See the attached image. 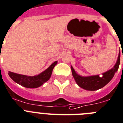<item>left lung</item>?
<instances>
[{"label":"left lung","instance_id":"left-lung-1","mask_svg":"<svg viewBox=\"0 0 123 123\" xmlns=\"http://www.w3.org/2000/svg\"><path fill=\"white\" fill-rule=\"evenodd\" d=\"M119 63H120V52L118 54V59L114 67L102 74V76L101 77L100 76V75H95L91 76H81L75 71L72 66H71V70L75 80L80 87L86 90L95 91L103 88L106 84H108L110 81L114 77L115 74L118 71Z\"/></svg>","mask_w":123,"mask_h":123}]
</instances>
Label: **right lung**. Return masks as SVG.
Here are the masks:
<instances>
[{
    "instance_id": "right-lung-1",
    "label": "right lung",
    "mask_w": 123,
    "mask_h": 123,
    "mask_svg": "<svg viewBox=\"0 0 123 123\" xmlns=\"http://www.w3.org/2000/svg\"><path fill=\"white\" fill-rule=\"evenodd\" d=\"M57 64V61H55L48 69L44 70L43 72L35 76H28L25 75L18 74L10 71L8 74L13 80L23 87L30 88H38L49 79L53 69Z\"/></svg>"
}]
</instances>
